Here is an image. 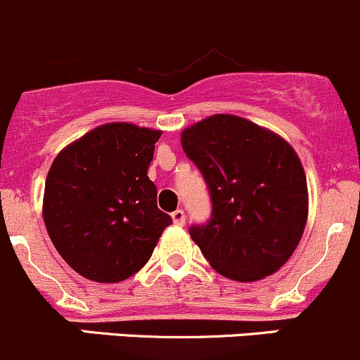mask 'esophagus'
<instances>
[{"mask_svg": "<svg viewBox=\"0 0 360 360\" xmlns=\"http://www.w3.org/2000/svg\"><path fill=\"white\" fill-rule=\"evenodd\" d=\"M173 217V222H175V226H184L185 224V212L184 210H175V212L172 213Z\"/></svg>", "mask_w": 360, "mask_h": 360, "instance_id": "esophagus-1", "label": "esophagus"}]
</instances>
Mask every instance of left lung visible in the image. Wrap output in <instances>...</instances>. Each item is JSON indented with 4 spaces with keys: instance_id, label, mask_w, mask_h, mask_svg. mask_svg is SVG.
Returning <instances> with one entry per match:
<instances>
[{
    "instance_id": "obj_1",
    "label": "left lung",
    "mask_w": 360,
    "mask_h": 360,
    "mask_svg": "<svg viewBox=\"0 0 360 360\" xmlns=\"http://www.w3.org/2000/svg\"><path fill=\"white\" fill-rule=\"evenodd\" d=\"M201 172L212 215L188 234L215 271L252 282L278 271L300 243L308 188L300 158L278 134L236 115H212L181 133Z\"/></svg>"
}]
</instances>
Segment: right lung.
<instances>
[{"instance_id":"obj_1","label":"right lung","mask_w":360,"mask_h":360,"mask_svg":"<svg viewBox=\"0 0 360 360\" xmlns=\"http://www.w3.org/2000/svg\"><path fill=\"white\" fill-rule=\"evenodd\" d=\"M161 131L112 122L89 131L54 159L44 220L60 257L82 276L113 283L150 259L173 222L147 176Z\"/></svg>"}]
</instances>
